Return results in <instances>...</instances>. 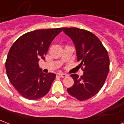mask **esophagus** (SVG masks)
Returning a JSON list of instances; mask_svg holds the SVG:
<instances>
[{"label":"esophagus","instance_id":"obj_1","mask_svg":"<svg viewBox=\"0 0 124 124\" xmlns=\"http://www.w3.org/2000/svg\"><path fill=\"white\" fill-rule=\"evenodd\" d=\"M58 76H59L60 78H65V77L68 76V75H67V74H63V73H62V74H58Z\"/></svg>","mask_w":124,"mask_h":124}]
</instances>
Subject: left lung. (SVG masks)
<instances>
[{
    "label": "left lung",
    "mask_w": 124,
    "mask_h": 124,
    "mask_svg": "<svg viewBox=\"0 0 124 124\" xmlns=\"http://www.w3.org/2000/svg\"><path fill=\"white\" fill-rule=\"evenodd\" d=\"M62 30L74 42L78 62H80L78 66L83 71L80 78L71 74L74 84L67 91L79 101H86L97 94L106 81L110 68L108 52L91 32L77 27H63Z\"/></svg>",
    "instance_id": "left-lung-1"
}]
</instances>
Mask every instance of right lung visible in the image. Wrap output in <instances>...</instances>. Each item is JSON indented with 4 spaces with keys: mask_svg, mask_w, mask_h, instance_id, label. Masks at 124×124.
<instances>
[{
    "mask_svg": "<svg viewBox=\"0 0 124 124\" xmlns=\"http://www.w3.org/2000/svg\"><path fill=\"white\" fill-rule=\"evenodd\" d=\"M61 28L38 29L19 37L11 46L6 58V74L10 83L22 97L37 100L48 93L56 74H44L39 68L48 47Z\"/></svg>",
    "mask_w": 124,
    "mask_h": 124,
    "instance_id": "1",
    "label": "right lung"
}]
</instances>
